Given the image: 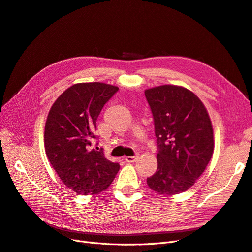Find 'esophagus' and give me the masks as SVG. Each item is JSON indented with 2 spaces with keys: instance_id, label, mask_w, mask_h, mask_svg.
<instances>
[{
  "instance_id": "obj_1",
  "label": "esophagus",
  "mask_w": 252,
  "mask_h": 252,
  "mask_svg": "<svg viewBox=\"0 0 252 252\" xmlns=\"http://www.w3.org/2000/svg\"><path fill=\"white\" fill-rule=\"evenodd\" d=\"M139 158V156L138 155H136V156H128V157H126V162H127V163H133V162H135L137 159Z\"/></svg>"
}]
</instances>
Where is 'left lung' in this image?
Returning a JSON list of instances; mask_svg holds the SVG:
<instances>
[{
    "instance_id": "1",
    "label": "left lung",
    "mask_w": 252,
    "mask_h": 252,
    "mask_svg": "<svg viewBox=\"0 0 252 252\" xmlns=\"http://www.w3.org/2000/svg\"><path fill=\"white\" fill-rule=\"evenodd\" d=\"M158 146V168L148 187L164 195L179 194L194 185L214 151L210 116L190 90L163 85L145 90Z\"/></svg>"
}]
</instances>
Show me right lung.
<instances>
[{
    "instance_id": "right-lung-1",
    "label": "right lung",
    "mask_w": 252,
    "mask_h": 252,
    "mask_svg": "<svg viewBox=\"0 0 252 252\" xmlns=\"http://www.w3.org/2000/svg\"><path fill=\"white\" fill-rule=\"evenodd\" d=\"M118 91L105 83L74 84L52 106L44 128V147L53 168L78 194H98L113 182L117 162L91 148L101 109ZM97 144V143H96Z\"/></svg>"
}]
</instances>
